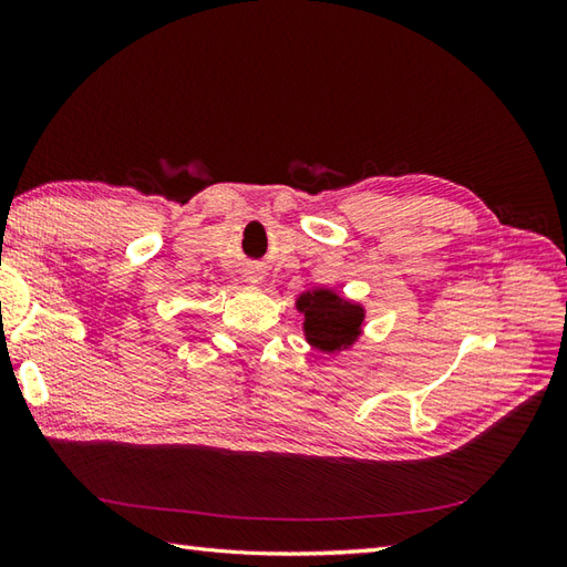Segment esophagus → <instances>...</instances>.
I'll return each instance as SVG.
<instances>
[{
    "instance_id": "1",
    "label": "esophagus",
    "mask_w": 567,
    "mask_h": 567,
    "mask_svg": "<svg viewBox=\"0 0 567 567\" xmlns=\"http://www.w3.org/2000/svg\"><path fill=\"white\" fill-rule=\"evenodd\" d=\"M260 280H262V275H260L258 270H250V272L246 275V282H248V285H258Z\"/></svg>"
}]
</instances>
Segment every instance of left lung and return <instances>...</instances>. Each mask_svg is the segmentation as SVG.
I'll return each mask as SVG.
<instances>
[{"instance_id": "8db88e82", "label": "left lung", "mask_w": 567, "mask_h": 567, "mask_svg": "<svg viewBox=\"0 0 567 567\" xmlns=\"http://www.w3.org/2000/svg\"><path fill=\"white\" fill-rule=\"evenodd\" d=\"M299 315H305L307 343L321 353H339L351 348L363 333L365 307L351 302L329 287H317L297 297Z\"/></svg>"}]
</instances>
